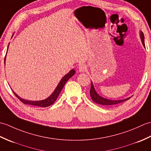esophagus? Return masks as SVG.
Here are the masks:
<instances>
[{
    "instance_id": "1",
    "label": "esophagus",
    "mask_w": 151,
    "mask_h": 151,
    "mask_svg": "<svg viewBox=\"0 0 151 151\" xmlns=\"http://www.w3.org/2000/svg\"><path fill=\"white\" fill-rule=\"evenodd\" d=\"M86 70H87L86 66L84 65H80L79 66V68H78V70H79V72H84L86 71Z\"/></svg>"
}]
</instances>
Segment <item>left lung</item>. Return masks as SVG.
Wrapping results in <instances>:
<instances>
[{"mask_svg": "<svg viewBox=\"0 0 151 151\" xmlns=\"http://www.w3.org/2000/svg\"><path fill=\"white\" fill-rule=\"evenodd\" d=\"M139 36H140V39H141V41H142V44L144 46V48H145V42H144V35H143V33L142 31L139 32ZM90 96H91V98L93 102L99 104V105H104V106H110V105H116V104L125 101H127V100H128L130 98H130H127L126 99H119V100H112V99L104 98L101 96H99L98 93H97L92 81H91V88H90Z\"/></svg>", "mask_w": 151, "mask_h": 151, "instance_id": "8db88e82", "label": "left lung"}]
</instances>
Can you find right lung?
<instances>
[{
    "instance_id": "1",
    "label": "right lung",
    "mask_w": 151,
    "mask_h": 151,
    "mask_svg": "<svg viewBox=\"0 0 151 151\" xmlns=\"http://www.w3.org/2000/svg\"><path fill=\"white\" fill-rule=\"evenodd\" d=\"M13 35H12V37H13ZM8 47H9V45H8ZM6 54L5 58H4V64H5V61H6ZM75 73H76V71L74 69H72L70 70V71L68 73H67V74H66L61 79V81H59L58 85L57 86L55 89L54 90V91L53 92L52 94L50 95L48 98H46L45 99L41 100V101H29V100H26L24 99H22V98L19 97L17 94V93L14 91H13V93H14V94L19 98V99L21 100V101L23 103L27 104V105H30L37 106H40V107L48 106L52 105V104L56 101L57 98H58V97L59 96L60 92H61V90L63 88V87H64L66 81H68V80L70 78H72V77L75 74Z\"/></svg>"
}]
</instances>
